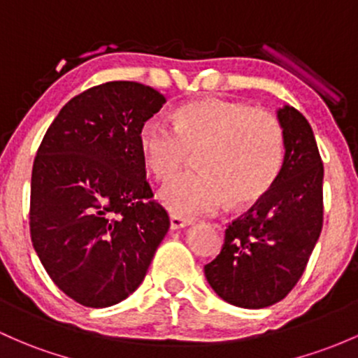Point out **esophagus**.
I'll list each match as a JSON object with an SVG mask.
<instances>
[{
	"mask_svg": "<svg viewBox=\"0 0 358 358\" xmlns=\"http://www.w3.org/2000/svg\"><path fill=\"white\" fill-rule=\"evenodd\" d=\"M189 224H191L189 218H184V217H180V215H176V213L171 215V229L172 230L182 229V227H186Z\"/></svg>",
	"mask_w": 358,
	"mask_h": 358,
	"instance_id": "1",
	"label": "esophagus"
}]
</instances>
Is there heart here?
Here are the masks:
<instances>
[{"label":"heart","mask_w":358,"mask_h":358,"mask_svg":"<svg viewBox=\"0 0 358 358\" xmlns=\"http://www.w3.org/2000/svg\"><path fill=\"white\" fill-rule=\"evenodd\" d=\"M172 128L148 119L138 134L141 159L157 180L174 179L196 153L198 172L164 187L160 199L180 215L259 201L283 164V129L271 113L227 99H201L176 107Z\"/></svg>","instance_id":"obj_1"}]
</instances>
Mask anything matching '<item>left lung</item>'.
I'll return each instance as SVG.
<instances>
[{
    "instance_id": "left-lung-1",
    "label": "left lung",
    "mask_w": 358,
    "mask_h": 358,
    "mask_svg": "<svg viewBox=\"0 0 358 358\" xmlns=\"http://www.w3.org/2000/svg\"><path fill=\"white\" fill-rule=\"evenodd\" d=\"M285 159L271 189L229 224L220 255L205 266L225 302L261 309L297 285L322 229V160L295 107L278 110Z\"/></svg>"
}]
</instances>
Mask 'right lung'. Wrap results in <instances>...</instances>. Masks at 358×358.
I'll return each mask as SVG.
<instances>
[{
    "label": "right lung",
    "mask_w": 358,
    "mask_h": 358,
    "mask_svg": "<svg viewBox=\"0 0 358 358\" xmlns=\"http://www.w3.org/2000/svg\"><path fill=\"white\" fill-rule=\"evenodd\" d=\"M165 97L136 82L75 95L45 131L30 182V239L71 301L109 307L131 295L167 234L138 134Z\"/></svg>",
    "instance_id": "obj_1"
}]
</instances>
